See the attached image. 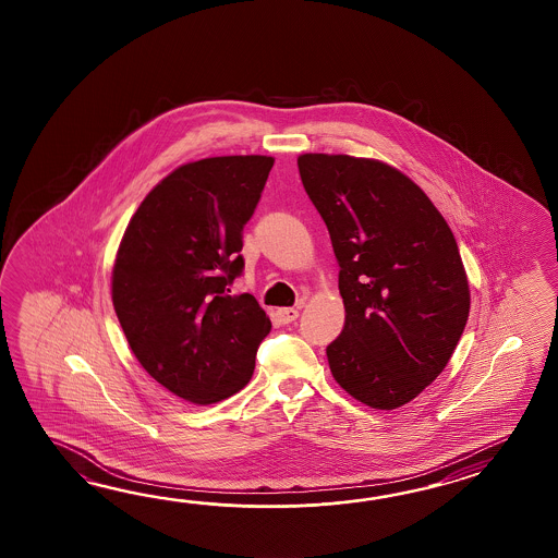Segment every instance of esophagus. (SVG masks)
I'll list each match as a JSON object with an SVG mask.
<instances>
[{
  "mask_svg": "<svg viewBox=\"0 0 558 558\" xmlns=\"http://www.w3.org/2000/svg\"><path fill=\"white\" fill-rule=\"evenodd\" d=\"M303 305V303H301ZM277 317L279 320L283 323V325H289V323H293V320L299 317V308L295 307H283L277 308Z\"/></svg>",
  "mask_w": 558,
  "mask_h": 558,
  "instance_id": "obj_1",
  "label": "esophagus"
}]
</instances>
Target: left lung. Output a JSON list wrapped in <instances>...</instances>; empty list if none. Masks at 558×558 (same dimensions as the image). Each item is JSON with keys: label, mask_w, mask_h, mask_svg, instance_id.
Wrapping results in <instances>:
<instances>
[{"label": "left lung", "mask_w": 558, "mask_h": 558, "mask_svg": "<svg viewBox=\"0 0 558 558\" xmlns=\"http://www.w3.org/2000/svg\"><path fill=\"white\" fill-rule=\"evenodd\" d=\"M296 166L341 267L332 377L371 409H399L439 377L469 319L451 227L415 181L377 159L303 154Z\"/></svg>", "instance_id": "8db88e82"}]
</instances>
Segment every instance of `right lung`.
I'll return each instance as SVG.
<instances>
[{"label": "right lung", "mask_w": 558, "mask_h": 558, "mask_svg": "<svg viewBox=\"0 0 558 558\" xmlns=\"http://www.w3.org/2000/svg\"><path fill=\"white\" fill-rule=\"evenodd\" d=\"M267 155H223L171 171L147 193L119 243L111 299L142 367L193 404L250 383L271 320L250 293L243 227L274 167Z\"/></svg>", "instance_id": "right-lung-1"}]
</instances>
